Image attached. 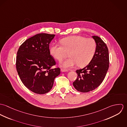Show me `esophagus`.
<instances>
[{"label": "esophagus", "mask_w": 127, "mask_h": 127, "mask_svg": "<svg viewBox=\"0 0 127 127\" xmlns=\"http://www.w3.org/2000/svg\"><path fill=\"white\" fill-rule=\"evenodd\" d=\"M61 71L62 72H66V71H68V70L64 69V68H61Z\"/></svg>", "instance_id": "esophagus-1"}]
</instances>
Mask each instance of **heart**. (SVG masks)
I'll use <instances>...</instances> for the list:
<instances>
[{
	"mask_svg": "<svg viewBox=\"0 0 127 127\" xmlns=\"http://www.w3.org/2000/svg\"><path fill=\"white\" fill-rule=\"evenodd\" d=\"M62 46L53 44L50 48L52 56L59 61L70 57L61 63L64 67H72L76 65L84 67L88 65L95 53L96 44L92 38L81 36H73L63 38L60 41Z\"/></svg>",
	"mask_w": 127,
	"mask_h": 127,
	"instance_id": "obj_1",
	"label": "heart"
}]
</instances>
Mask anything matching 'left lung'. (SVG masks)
I'll return each mask as SVG.
<instances>
[{"label":"left lung","instance_id":"1","mask_svg":"<svg viewBox=\"0 0 127 127\" xmlns=\"http://www.w3.org/2000/svg\"><path fill=\"white\" fill-rule=\"evenodd\" d=\"M96 44L95 53L89 64L76 71L78 76L73 83L75 89L81 92H88L98 87L104 80L109 67V50L99 36H93Z\"/></svg>","mask_w":127,"mask_h":127}]
</instances>
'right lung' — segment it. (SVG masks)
I'll list each match as a JSON object with an SVG mask.
<instances>
[{"mask_svg":"<svg viewBox=\"0 0 127 127\" xmlns=\"http://www.w3.org/2000/svg\"><path fill=\"white\" fill-rule=\"evenodd\" d=\"M55 35L40 33L26 39L19 47L16 68L24 85L32 92L45 94L53 86L55 78L61 73L50 55L49 43Z\"/></svg>","mask_w":127,"mask_h":127,"instance_id":"1","label":"right lung"}]
</instances>
